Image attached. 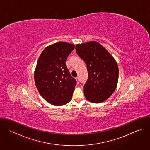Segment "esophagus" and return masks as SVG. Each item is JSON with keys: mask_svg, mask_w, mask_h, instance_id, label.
Masks as SVG:
<instances>
[{"mask_svg": "<svg viewBox=\"0 0 150 150\" xmlns=\"http://www.w3.org/2000/svg\"><path fill=\"white\" fill-rule=\"evenodd\" d=\"M76 80H77V83H79V82H80V79H79V77H76Z\"/></svg>", "mask_w": 150, "mask_h": 150, "instance_id": "esophagus-1", "label": "esophagus"}]
</instances>
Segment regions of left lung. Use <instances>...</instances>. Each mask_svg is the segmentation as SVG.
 Listing matches in <instances>:
<instances>
[{"instance_id":"obj_1","label":"left lung","mask_w":150,"mask_h":150,"mask_svg":"<svg viewBox=\"0 0 150 150\" xmlns=\"http://www.w3.org/2000/svg\"><path fill=\"white\" fill-rule=\"evenodd\" d=\"M75 48L87 67L88 79L84 86L86 99L94 103L106 100L117 86L119 70L116 61L95 41L78 44Z\"/></svg>"}]
</instances>
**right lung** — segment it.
<instances>
[{"label": "right lung", "mask_w": 150, "mask_h": 150, "mask_svg": "<svg viewBox=\"0 0 150 150\" xmlns=\"http://www.w3.org/2000/svg\"><path fill=\"white\" fill-rule=\"evenodd\" d=\"M74 45L60 42L45 47L40 55L34 72L35 85L49 103L58 106L69 103L76 85L65 64Z\"/></svg>", "instance_id": "right-lung-1"}]
</instances>
